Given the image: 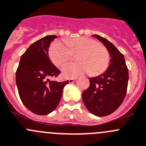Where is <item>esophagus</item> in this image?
Segmentation results:
<instances>
[{
	"instance_id": "1",
	"label": "esophagus",
	"mask_w": 146,
	"mask_h": 146,
	"mask_svg": "<svg viewBox=\"0 0 146 146\" xmlns=\"http://www.w3.org/2000/svg\"><path fill=\"white\" fill-rule=\"evenodd\" d=\"M76 80H77V78H70V79H69V83H74Z\"/></svg>"
}]
</instances>
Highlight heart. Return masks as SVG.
Segmentation results:
<instances>
[{
	"mask_svg": "<svg viewBox=\"0 0 146 146\" xmlns=\"http://www.w3.org/2000/svg\"><path fill=\"white\" fill-rule=\"evenodd\" d=\"M78 55V63H68L62 69L65 78H72L89 73L96 76L104 73L110 61L108 51L97 40L88 37L69 39L66 43L56 41L49 50L50 60L55 66L60 67Z\"/></svg>",
	"mask_w": 146,
	"mask_h": 146,
	"instance_id": "heart-1",
	"label": "heart"
}]
</instances>
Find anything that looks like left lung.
Here are the masks:
<instances>
[{"instance_id": "obj_1", "label": "left lung", "mask_w": 146, "mask_h": 146, "mask_svg": "<svg viewBox=\"0 0 146 146\" xmlns=\"http://www.w3.org/2000/svg\"><path fill=\"white\" fill-rule=\"evenodd\" d=\"M101 42L110 55L107 70L100 76L89 78L90 86L82 95L86 108L96 116L110 115L125 98L128 82V70L123 55L107 39L93 35Z\"/></svg>"}]
</instances>
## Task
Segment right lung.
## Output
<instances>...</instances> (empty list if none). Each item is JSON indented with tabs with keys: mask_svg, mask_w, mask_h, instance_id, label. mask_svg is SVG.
<instances>
[{
	"mask_svg": "<svg viewBox=\"0 0 146 146\" xmlns=\"http://www.w3.org/2000/svg\"><path fill=\"white\" fill-rule=\"evenodd\" d=\"M57 36L47 35L30 46L21 56L16 70L17 88L21 100L31 112L47 115L58 105L68 80L58 82L50 78L60 73L48 56L50 44Z\"/></svg>",
	"mask_w": 146,
	"mask_h": 146,
	"instance_id": "add662e5",
	"label": "right lung"
}]
</instances>
